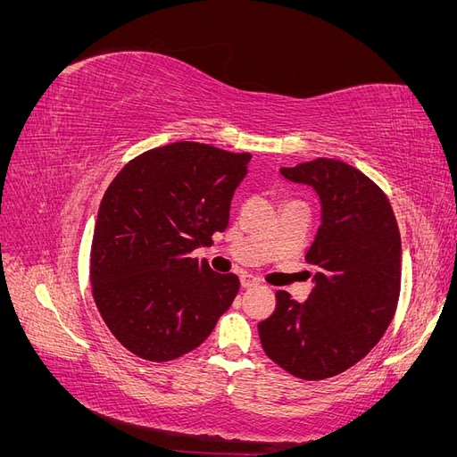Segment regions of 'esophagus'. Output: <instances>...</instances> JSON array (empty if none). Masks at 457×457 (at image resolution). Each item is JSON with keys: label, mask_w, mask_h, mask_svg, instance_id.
Here are the masks:
<instances>
[{"label": "esophagus", "mask_w": 457, "mask_h": 457, "mask_svg": "<svg viewBox=\"0 0 457 457\" xmlns=\"http://www.w3.org/2000/svg\"><path fill=\"white\" fill-rule=\"evenodd\" d=\"M240 282H242V287H253V286L259 284V280L255 278V276H252V274H242Z\"/></svg>", "instance_id": "esophagus-1"}]
</instances>
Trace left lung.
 I'll list each match as a JSON object with an SVG mask.
<instances>
[{
  "label": "left lung",
  "mask_w": 457,
  "mask_h": 457,
  "mask_svg": "<svg viewBox=\"0 0 457 457\" xmlns=\"http://www.w3.org/2000/svg\"><path fill=\"white\" fill-rule=\"evenodd\" d=\"M287 181L314 188L322 223L307 252L316 269L305 303L276 292V309L259 322L267 356L307 381L334 378L373 349L400 295L403 245L385 192L341 160L316 158L282 168Z\"/></svg>",
  "instance_id": "left-lung-1"
}]
</instances>
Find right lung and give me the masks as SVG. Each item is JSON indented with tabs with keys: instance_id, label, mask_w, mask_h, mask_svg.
<instances>
[{
	"instance_id": "right-lung-1",
	"label": "right lung",
	"mask_w": 457,
	"mask_h": 457,
	"mask_svg": "<svg viewBox=\"0 0 457 457\" xmlns=\"http://www.w3.org/2000/svg\"><path fill=\"white\" fill-rule=\"evenodd\" d=\"M252 154L179 141L143 152L106 188L91 244L104 324L133 354L168 362L207 339L237 297V274L190 253L228 227Z\"/></svg>"
}]
</instances>
